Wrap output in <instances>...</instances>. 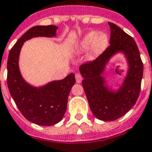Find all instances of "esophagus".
Masks as SVG:
<instances>
[{
  "label": "esophagus",
  "instance_id": "esophagus-1",
  "mask_svg": "<svg viewBox=\"0 0 152 152\" xmlns=\"http://www.w3.org/2000/svg\"><path fill=\"white\" fill-rule=\"evenodd\" d=\"M75 78H76V83H80L82 81V79H83L82 76L79 73H76V75H75Z\"/></svg>",
  "mask_w": 152,
  "mask_h": 152
}]
</instances>
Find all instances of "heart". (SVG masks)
Here are the masks:
<instances>
[{
    "instance_id": "1",
    "label": "heart",
    "mask_w": 152,
    "mask_h": 152,
    "mask_svg": "<svg viewBox=\"0 0 152 152\" xmlns=\"http://www.w3.org/2000/svg\"><path fill=\"white\" fill-rule=\"evenodd\" d=\"M108 41V37L105 33L91 31L82 38L77 48L80 50H86L91 48V53L94 55H97L105 50Z\"/></svg>"
}]
</instances>
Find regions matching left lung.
<instances>
[{
  "label": "left lung",
  "mask_w": 152,
  "mask_h": 152,
  "mask_svg": "<svg viewBox=\"0 0 152 152\" xmlns=\"http://www.w3.org/2000/svg\"><path fill=\"white\" fill-rule=\"evenodd\" d=\"M108 25L111 29L110 45L94 61L80 65V71L84 78L82 86L94 116L103 121H114L123 116L136 104L144 66L133 37L114 23H108ZM118 51H123L128 57L130 68L123 87L115 94L104 85L101 73L107 61Z\"/></svg>",
  "instance_id": "obj_1"
}]
</instances>
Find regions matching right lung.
<instances>
[{
	"label": "right lung",
	"mask_w": 152,
	"mask_h": 152,
	"mask_svg": "<svg viewBox=\"0 0 152 152\" xmlns=\"http://www.w3.org/2000/svg\"><path fill=\"white\" fill-rule=\"evenodd\" d=\"M58 27L37 26L21 37L10 50L8 58L7 83L12 98L23 116L40 126H52L62 119L67 108L68 97L75 84V75L53 81L36 88L25 82L18 69V55L26 40L34 37H55Z\"/></svg>",
	"instance_id": "add662e5"
}]
</instances>
